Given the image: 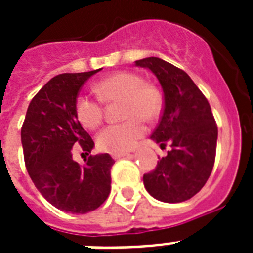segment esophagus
Masks as SVG:
<instances>
[{"label":"esophagus","instance_id":"34e87169","mask_svg":"<svg viewBox=\"0 0 253 253\" xmlns=\"http://www.w3.org/2000/svg\"><path fill=\"white\" fill-rule=\"evenodd\" d=\"M125 156H130V154L128 152H121V154H111V158L113 159H121V158H125Z\"/></svg>","mask_w":253,"mask_h":253}]
</instances>
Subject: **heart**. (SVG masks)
I'll use <instances>...</instances> for the list:
<instances>
[{"label": "heart", "instance_id": "1", "mask_svg": "<svg viewBox=\"0 0 253 253\" xmlns=\"http://www.w3.org/2000/svg\"><path fill=\"white\" fill-rule=\"evenodd\" d=\"M94 91L102 102L121 101V115L125 121L113 123L97 136L99 150L110 154H121L131 150L146 132L143 119L154 121L162 113V95L152 85L134 72H117L105 77L94 85ZM89 95L81 94L75 103L79 122L94 130L103 118L102 103Z\"/></svg>", "mask_w": 253, "mask_h": 253}]
</instances>
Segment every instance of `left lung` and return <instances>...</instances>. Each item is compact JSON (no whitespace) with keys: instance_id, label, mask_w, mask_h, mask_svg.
<instances>
[{"instance_id":"1","label":"left lung","mask_w":253,"mask_h":253,"mask_svg":"<svg viewBox=\"0 0 253 253\" xmlns=\"http://www.w3.org/2000/svg\"><path fill=\"white\" fill-rule=\"evenodd\" d=\"M150 69L164 93V109L151 139L170 148L156 168L143 176L146 190L167 204L196 196L211 174L218 127L202 91L182 69L159 57L135 61Z\"/></svg>"}]
</instances>
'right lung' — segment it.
<instances>
[{"mask_svg": "<svg viewBox=\"0 0 253 253\" xmlns=\"http://www.w3.org/2000/svg\"><path fill=\"white\" fill-rule=\"evenodd\" d=\"M101 69L51 79L31 99L21 130L25 164L34 185L65 212L93 211L111 189L110 155H90L84 167L72 158L73 147L80 146L87 155L94 147L77 119L75 103L81 86Z\"/></svg>", "mask_w": 253, "mask_h": 253, "instance_id": "1", "label": "right lung"}]
</instances>
